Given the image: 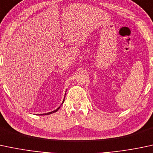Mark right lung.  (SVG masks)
<instances>
[{"label": "right lung", "instance_id": "obj_1", "mask_svg": "<svg viewBox=\"0 0 153 153\" xmlns=\"http://www.w3.org/2000/svg\"><path fill=\"white\" fill-rule=\"evenodd\" d=\"M65 100V99H64ZM64 100H63V102H62V104L63 103V102H64ZM59 109V108H58V109H56V111H52V112H50V113H48V114H42V115H48V114H53V113H55V112H56V111H58V110Z\"/></svg>", "mask_w": 153, "mask_h": 153}]
</instances>
